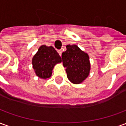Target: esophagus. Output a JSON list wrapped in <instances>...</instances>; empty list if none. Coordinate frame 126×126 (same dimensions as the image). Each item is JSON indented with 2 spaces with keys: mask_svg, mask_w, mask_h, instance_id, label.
Returning <instances> with one entry per match:
<instances>
[{
  "mask_svg": "<svg viewBox=\"0 0 126 126\" xmlns=\"http://www.w3.org/2000/svg\"><path fill=\"white\" fill-rule=\"evenodd\" d=\"M58 53L59 54L60 56H61V54H62V50H58Z\"/></svg>",
  "mask_w": 126,
  "mask_h": 126,
  "instance_id": "esophagus-1",
  "label": "esophagus"
}]
</instances>
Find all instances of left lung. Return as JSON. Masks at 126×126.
I'll return each instance as SVG.
<instances>
[{"label": "left lung", "instance_id": "obj_1", "mask_svg": "<svg viewBox=\"0 0 126 126\" xmlns=\"http://www.w3.org/2000/svg\"><path fill=\"white\" fill-rule=\"evenodd\" d=\"M66 48L61 57L67 78L74 84H81L90 74L89 56L76 44H68Z\"/></svg>", "mask_w": 126, "mask_h": 126}]
</instances>
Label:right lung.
Here are the masks:
<instances>
[{
  "mask_svg": "<svg viewBox=\"0 0 126 126\" xmlns=\"http://www.w3.org/2000/svg\"><path fill=\"white\" fill-rule=\"evenodd\" d=\"M61 57L52 47L42 45L32 58L35 74L41 79L50 78L55 65L61 63Z\"/></svg>",
  "mask_w": 126,
  "mask_h": 126,
  "instance_id": "add662e5",
  "label": "right lung"
}]
</instances>
